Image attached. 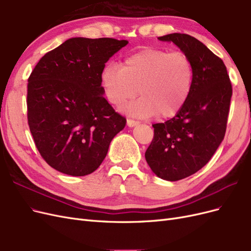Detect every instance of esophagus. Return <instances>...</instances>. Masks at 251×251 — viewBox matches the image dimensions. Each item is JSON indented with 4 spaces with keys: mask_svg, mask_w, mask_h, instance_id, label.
<instances>
[{
    "mask_svg": "<svg viewBox=\"0 0 251 251\" xmlns=\"http://www.w3.org/2000/svg\"><path fill=\"white\" fill-rule=\"evenodd\" d=\"M126 124H127V126H130V127H133V126H135L139 125V121H137V120H134V119H130V118H128V119L126 120Z\"/></svg>",
    "mask_w": 251,
    "mask_h": 251,
    "instance_id": "1",
    "label": "esophagus"
}]
</instances>
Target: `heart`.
Instances as JSON below:
<instances>
[{
    "label": "heart",
    "mask_w": 251,
    "mask_h": 251,
    "mask_svg": "<svg viewBox=\"0 0 251 251\" xmlns=\"http://www.w3.org/2000/svg\"><path fill=\"white\" fill-rule=\"evenodd\" d=\"M105 98L114 105L139 100L128 105L131 115L170 118L186 103L194 83L191 58L180 51L147 48L127 56L123 66L108 64L100 73Z\"/></svg>",
    "instance_id": "obj_1"
}]
</instances>
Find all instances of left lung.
<instances>
[{
  "instance_id": "1",
  "label": "left lung",
  "mask_w": 251,
  "mask_h": 251,
  "mask_svg": "<svg viewBox=\"0 0 251 251\" xmlns=\"http://www.w3.org/2000/svg\"><path fill=\"white\" fill-rule=\"evenodd\" d=\"M173 42L194 66L192 92L182 110L155 124L146 160L159 178L184 179L206 164L224 139L232 87L223 60L203 43L184 33L158 37Z\"/></svg>"
}]
</instances>
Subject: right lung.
Here are the masks:
<instances>
[{"mask_svg": "<svg viewBox=\"0 0 251 251\" xmlns=\"http://www.w3.org/2000/svg\"><path fill=\"white\" fill-rule=\"evenodd\" d=\"M127 41L73 37L47 52L28 78L27 118L36 149L70 176L93 173L126 119L103 97L104 64Z\"/></svg>", "mask_w": 251, "mask_h": 251, "instance_id": "add662e5", "label": "right lung"}]
</instances>
